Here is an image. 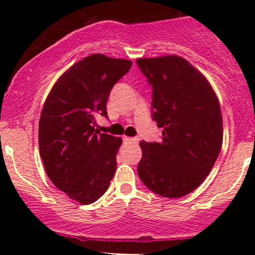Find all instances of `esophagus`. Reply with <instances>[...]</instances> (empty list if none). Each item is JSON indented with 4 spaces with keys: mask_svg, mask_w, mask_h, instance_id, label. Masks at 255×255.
Segmentation results:
<instances>
[{
    "mask_svg": "<svg viewBox=\"0 0 255 255\" xmlns=\"http://www.w3.org/2000/svg\"><path fill=\"white\" fill-rule=\"evenodd\" d=\"M124 141L125 142H131V144H136L137 141H139V137H128V136H125L124 137Z\"/></svg>",
    "mask_w": 255,
    "mask_h": 255,
    "instance_id": "obj_1",
    "label": "esophagus"
}]
</instances>
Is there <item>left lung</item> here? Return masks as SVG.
Masks as SVG:
<instances>
[{"instance_id":"1","label":"left lung","mask_w":255,"mask_h":255,"mask_svg":"<svg viewBox=\"0 0 255 255\" xmlns=\"http://www.w3.org/2000/svg\"><path fill=\"white\" fill-rule=\"evenodd\" d=\"M152 87V120L160 141L142 140L137 175L160 197L181 198L210 174L223 141V122L211 85L182 57L139 58Z\"/></svg>"}]
</instances>
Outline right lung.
<instances>
[{"label":"right lung","instance_id":"add662e5","mask_svg":"<svg viewBox=\"0 0 255 255\" xmlns=\"http://www.w3.org/2000/svg\"><path fill=\"white\" fill-rule=\"evenodd\" d=\"M130 67L128 60L90 55L61 75L44 103L38 133L44 168L80 204L98 200L115 175L122 139L96 130V116L108 118L111 89Z\"/></svg>","mask_w":255,"mask_h":255}]
</instances>
